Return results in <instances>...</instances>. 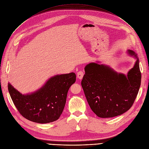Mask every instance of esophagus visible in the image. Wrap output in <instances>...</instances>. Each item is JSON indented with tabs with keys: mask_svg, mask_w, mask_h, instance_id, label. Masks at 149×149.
<instances>
[{
	"mask_svg": "<svg viewBox=\"0 0 149 149\" xmlns=\"http://www.w3.org/2000/svg\"><path fill=\"white\" fill-rule=\"evenodd\" d=\"M84 74H84V72H82V71H79V72H77V78L79 79L80 80L82 79Z\"/></svg>",
	"mask_w": 149,
	"mask_h": 149,
	"instance_id": "obj_1",
	"label": "esophagus"
}]
</instances>
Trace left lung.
<instances>
[{
	"instance_id": "8db88e82",
	"label": "left lung",
	"mask_w": 149,
	"mask_h": 149,
	"mask_svg": "<svg viewBox=\"0 0 149 149\" xmlns=\"http://www.w3.org/2000/svg\"><path fill=\"white\" fill-rule=\"evenodd\" d=\"M128 52L137 60L127 76L94 63L85 68L81 86L91 109L99 118L124 113L132 107L138 95L141 81L139 59L133 51Z\"/></svg>"
}]
</instances>
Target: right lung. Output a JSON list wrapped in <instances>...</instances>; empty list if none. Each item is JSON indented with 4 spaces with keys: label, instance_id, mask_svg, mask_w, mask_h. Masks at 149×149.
I'll return each instance as SVG.
<instances>
[{
    "label": "right lung",
    "instance_id": "right-lung-1",
    "mask_svg": "<svg viewBox=\"0 0 149 149\" xmlns=\"http://www.w3.org/2000/svg\"><path fill=\"white\" fill-rule=\"evenodd\" d=\"M76 80L74 72L55 75L34 93L22 95L10 83L8 89L18 111L30 121L47 124L59 119L66 104L68 90Z\"/></svg>",
    "mask_w": 149,
    "mask_h": 149
}]
</instances>
